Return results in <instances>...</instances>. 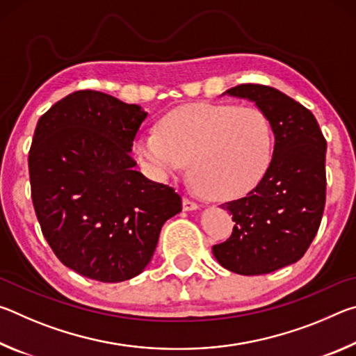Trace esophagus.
<instances>
[{
  "label": "esophagus",
  "mask_w": 356,
  "mask_h": 356,
  "mask_svg": "<svg viewBox=\"0 0 356 356\" xmlns=\"http://www.w3.org/2000/svg\"><path fill=\"white\" fill-rule=\"evenodd\" d=\"M196 209H200V204L191 201L190 197H184V210H185V212H191V210H196Z\"/></svg>",
  "instance_id": "esophagus-1"
}]
</instances>
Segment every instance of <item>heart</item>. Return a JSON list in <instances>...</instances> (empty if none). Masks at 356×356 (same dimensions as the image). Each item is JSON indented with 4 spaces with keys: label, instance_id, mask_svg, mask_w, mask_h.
Returning a JSON list of instances; mask_svg holds the SVG:
<instances>
[{
    "label": "heart",
    "instance_id": "heart-1",
    "mask_svg": "<svg viewBox=\"0 0 356 356\" xmlns=\"http://www.w3.org/2000/svg\"><path fill=\"white\" fill-rule=\"evenodd\" d=\"M273 129L254 106L190 105L138 138L135 154L150 176H177L190 163L196 188L212 200H238L256 188L273 156Z\"/></svg>",
    "mask_w": 356,
    "mask_h": 356
}]
</instances>
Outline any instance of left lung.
Masks as SVG:
<instances>
[{"mask_svg":"<svg viewBox=\"0 0 356 356\" xmlns=\"http://www.w3.org/2000/svg\"><path fill=\"white\" fill-rule=\"evenodd\" d=\"M225 94L248 99L272 124L273 159L245 197L222 204L236 221L232 236L213 245L229 272L265 275L300 261L321 226L327 141L308 108L264 84H238Z\"/></svg>","mask_w":356,"mask_h":356,"instance_id":"obj_1","label":"left lung"}]
</instances>
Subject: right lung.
I'll use <instances>...</instances> for the list:
<instances>
[{
	"label": "right lung",
	"instance_id": "add662e5",
	"mask_svg": "<svg viewBox=\"0 0 356 356\" xmlns=\"http://www.w3.org/2000/svg\"><path fill=\"white\" fill-rule=\"evenodd\" d=\"M146 116L140 105L76 91L35 127L28 166L42 234L59 261L86 278H135L161 226L182 210L171 186L135 171L130 152Z\"/></svg>",
	"mask_w": 356,
	"mask_h": 356
}]
</instances>
